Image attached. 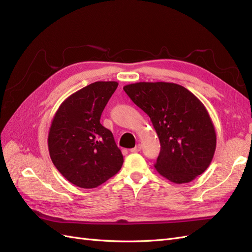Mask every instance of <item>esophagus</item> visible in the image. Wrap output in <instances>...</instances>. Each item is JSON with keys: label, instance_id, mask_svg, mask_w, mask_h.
Instances as JSON below:
<instances>
[{"label": "esophagus", "instance_id": "obj_1", "mask_svg": "<svg viewBox=\"0 0 252 252\" xmlns=\"http://www.w3.org/2000/svg\"><path fill=\"white\" fill-rule=\"evenodd\" d=\"M141 149H142V145H141V144H138L134 148L130 149V151H131V152H139V151H141Z\"/></svg>", "mask_w": 252, "mask_h": 252}]
</instances>
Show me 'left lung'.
Wrapping results in <instances>:
<instances>
[{
    "label": "left lung",
    "mask_w": 252,
    "mask_h": 252,
    "mask_svg": "<svg viewBox=\"0 0 252 252\" xmlns=\"http://www.w3.org/2000/svg\"><path fill=\"white\" fill-rule=\"evenodd\" d=\"M147 116L158 133L161 151L155 167L175 184L189 183L210 165L217 134L204 104L174 83L140 82L123 87Z\"/></svg>",
    "instance_id": "obj_1"
}]
</instances>
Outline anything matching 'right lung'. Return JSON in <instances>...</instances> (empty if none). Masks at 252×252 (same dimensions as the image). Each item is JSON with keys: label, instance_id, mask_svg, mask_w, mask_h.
I'll use <instances>...</instances> for the list:
<instances>
[{"label": "right lung", "instance_id": "obj_1", "mask_svg": "<svg viewBox=\"0 0 252 252\" xmlns=\"http://www.w3.org/2000/svg\"><path fill=\"white\" fill-rule=\"evenodd\" d=\"M117 82H94L68 96L52 119L48 134L51 161L81 188H95L117 174L123 155L100 119Z\"/></svg>", "mask_w": 252, "mask_h": 252}]
</instances>
